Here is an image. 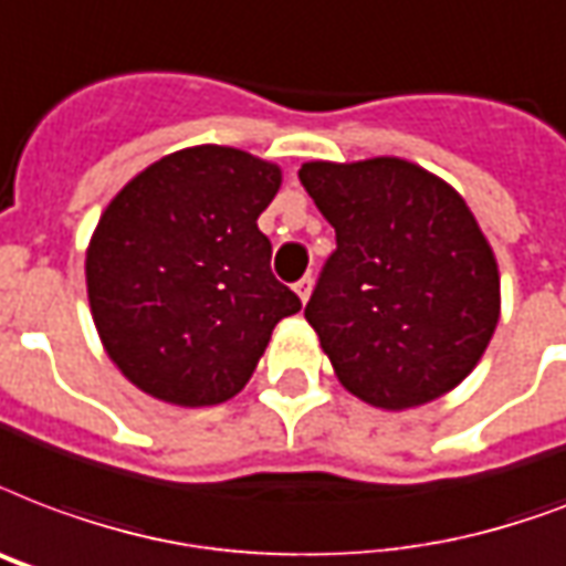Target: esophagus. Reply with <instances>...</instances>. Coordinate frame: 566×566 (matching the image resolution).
Listing matches in <instances>:
<instances>
[{
	"instance_id": "esophagus-1",
	"label": "esophagus",
	"mask_w": 566,
	"mask_h": 566,
	"mask_svg": "<svg viewBox=\"0 0 566 566\" xmlns=\"http://www.w3.org/2000/svg\"><path fill=\"white\" fill-rule=\"evenodd\" d=\"M312 284H314L312 275H305V279H300V282L293 284V291H296V296H300L302 302H308V296H312Z\"/></svg>"
}]
</instances>
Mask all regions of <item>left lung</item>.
Instances as JSON below:
<instances>
[{"label":"left lung","instance_id":"obj_1","mask_svg":"<svg viewBox=\"0 0 566 566\" xmlns=\"http://www.w3.org/2000/svg\"><path fill=\"white\" fill-rule=\"evenodd\" d=\"M300 180L338 240L305 321L340 386L388 412L460 386L502 314L499 264L463 196L400 157L314 159Z\"/></svg>","mask_w":566,"mask_h":566}]
</instances>
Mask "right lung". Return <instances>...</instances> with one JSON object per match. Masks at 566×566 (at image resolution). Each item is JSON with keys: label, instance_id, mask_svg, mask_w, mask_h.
I'll return each mask as SVG.
<instances>
[{"label": "right lung", "instance_id": "1", "mask_svg": "<svg viewBox=\"0 0 566 566\" xmlns=\"http://www.w3.org/2000/svg\"><path fill=\"white\" fill-rule=\"evenodd\" d=\"M282 168L226 145L157 159L112 198L85 252L94 326L115 368L175 407L243 391L275 323L302 308L261 234Z\"/></svg>", "mask_w": 566, "mask_h": 566}]
</instances>
